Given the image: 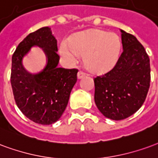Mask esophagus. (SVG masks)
I'll return each mask as SVG.
<instances>
[{"mask_svg":"<svg viewBox=\"0 0 158 158\" xmlns=\"http://www.w3.org/2000/svg\"><path fill=\"white\" fill-rule=\"evenodd\" d=\"M86 75H87V74H86V73H85L84 71H78V74H77L78 79H81V78H82V77H85Z\"/></svg>","mask_w":158,"mask_h":158,"instance_id":"obj_1","label":"esophagus"}]
</instances>
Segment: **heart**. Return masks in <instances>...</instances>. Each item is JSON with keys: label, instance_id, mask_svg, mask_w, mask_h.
I'll use <instances>...</instances> for the list:
<instances>
[{"label": "heart", "instance_id": "heart-1", "mask_svg": "<svg viewBox=\"0 0 158 158\" xmlns=\"http://www.w3.org/2000/svg\"><path fill=\"white\" fill-rule=\"evenodd\" d=\"M71 45L62 43L60 54L70 63H76L80 55H86V64L92 71L103 73L114 67L122 49L120 38L115 33L93 29L71 40Z\"/></svg>", "mask_w": 158, "mask_h": 158}]
</instances>
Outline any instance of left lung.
Here are the masks:
<instances>
[{
    "label": "left lung",
    "instance_id": "1",
    "mask_svg": "<svg viewBox=\"0 0 158 158\" xmlns=\"http://www.w3.org/2000/svg\"><path fill=\"white\" fill-rule=\"evenodd\" d=\"M121 31L123 52L112 70L94 78V101L103 115L121 120L142 106L150 87V59L143 45Z\"/></svg>",
    "mask_w": 158,
    "mask_h": 158
}]
</instances>
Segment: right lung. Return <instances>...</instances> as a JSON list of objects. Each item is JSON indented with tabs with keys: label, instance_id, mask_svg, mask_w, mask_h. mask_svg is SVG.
Here are the masks:
<instances>
[{
	"label": "right lung",
	"instance_id": "1",
	"mask_svg": "<svg viewBox=\"0 0 158 158\" xmlns=\"http://www.w3.org/2000/svg\"><path fill=\"white\" fill-rule=\"evenodd\" d=\"M33 46L42 48L46 65L36 74L28 73L22 59ZM57 40L49 27L29 33L18 45L11 59V84L18 109L37 124L51 125L60 118L77 81V69L58 67Z\"/></svg>",
	"mask_w": 158,
	"mask_h": 158
}]
</instances>
